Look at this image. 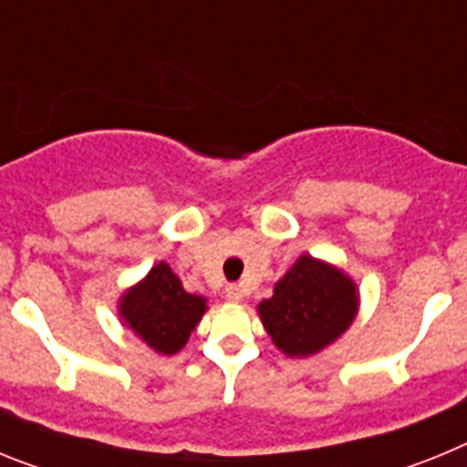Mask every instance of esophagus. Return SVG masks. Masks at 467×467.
<instances>
[{
	"label": "esophagus",
	"instance_id": "esophagus-1",
	"mask_svg": "<svg viewBox=\"0 0 467 467\" xmlns=\"http://www.w3.org/2000/svg\"><path fill=\"white\" fill-rule=\"evenodd\" d=\"M224 296L229 301H241L243 299V290H241V287H238V285H226Z\"/></svg>",
	"mask_w": 467,
	"mask_h": 467
}]
</instances>
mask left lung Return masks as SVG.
<instances>
[{"instance_id": "obj_1", "label": "left lung", "mask_w": 467, "mask_h": 467, "mask_svg": "<svg viewBox=\"0 0 467 467\" xmlns=\"http://www.w3.org/2000/svg\"><path fill=\"white\" fill-rule=\"evenodd\" d=\"M264 327L287 356H313L348 329L358 313L356 283L339 269L301 254L259 304Z\"/></svg>"}]
</instances>
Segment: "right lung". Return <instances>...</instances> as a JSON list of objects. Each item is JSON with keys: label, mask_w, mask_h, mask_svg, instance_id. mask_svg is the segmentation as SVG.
<instances>
[{"label": "right lung", "mask_w": 467, "mask_h": 467, "mask_svg": "<svg viewBox=\"0 0 467 467\" xmlns=\"http://www.w3.org/2000/svg\"><path fill=\"white\" fill-rule=\"evenodd\" d=\"M123 323L147 346L172 356L187 344L205 313V299L189 295L166 262H159L142 283L126 292L119 304Z\"/></svg>", "instance_id": "add662e5"}]
</instances>
